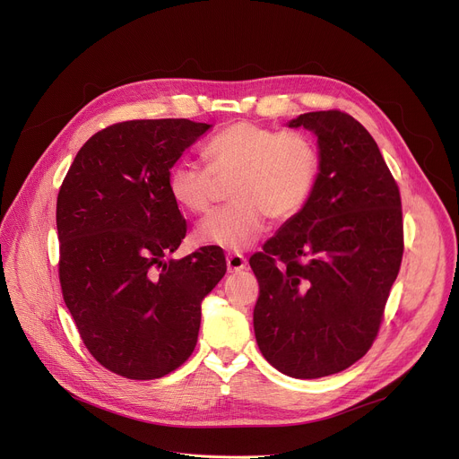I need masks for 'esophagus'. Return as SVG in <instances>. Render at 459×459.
<instances>
[{
  "label": "esophagus",
  "mask_w": 459,
  "mask_h": 459,
  "mask_svg": "<svg viewBox=\"0 0 459 459\" xmlns=\"http://www.w3.org/2000/svg\"><path fill=\"white\" fill-rule=\"evenodd\" d=\"M247 267V260L241 255H229L227 256V269L229 273H239Z\"/></svg>",
  "instance_id": "1"
}]
</instances>
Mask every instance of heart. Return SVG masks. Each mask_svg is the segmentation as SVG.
I'll use <instances>...</instances> for the list:
<instances>
[{
  "label": "heart",
  "instance_id": "heart-1",
  "mask_svg": "<svg viewBox=\"0 0 459 459\" xmlns=\"http://www.w3.org/2000/svg\"><path fill=\"white\" fill-rule=\"evenodd\" d=\"M206 166L178 160L166 178L170 197L190 214H204L216 179L229 183L232 201L195 229V239L225 251H243L274 221L295 218L309 201L318 178L315 144L299 132H274L239 120L220 130L203 148Z\"/></svg>",
  "mask_w": 459,
  "mask_h": 459
}]
</instances>
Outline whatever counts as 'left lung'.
I'll list each match as a JSON object with an SVG mask.
<instances>
[{
	"mask_svg": "<svg viewBox=\"0 0 459 459\" xmlns=\"http://www.w3.org/2000/svg\"><path fill=\"white\" fill-rule=\"evenodd\" d=\"M287 126L316 137L318 178L302 211L248 262L260 283L253 322L271 366L318 379L355 364L377 337L403 258L401 195L351 115L311 111Z\"/></svg>",
	"mask_w": 459,
	"mask_h": 459,
	"instance_id": "left-lung-1",
	"label": "left lung"
}]
</instances>
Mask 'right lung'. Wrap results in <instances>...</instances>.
Segmentation results:
<instances>
[{"mask_svg":"<svg viewBox=\"0 0 459 459\" xmlns=\"http://www.w3.org/2000/svg\"><path fill=\"white\" fill-rule=\"evenodd\" d=\"M208 128L113 124L78 150L58 192L64 302L90 353L126 379H159L192 355L201 302L227 273L212 245L166 260L186 234L166 178Z\"/></svg>","mask_w":459,"mask_h":459,"instance_id":"right-lung-1","label":"right lung"}]
</instances>
